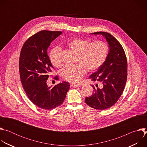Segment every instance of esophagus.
Instances as JSON below:
<instances>
[{
  "instance_id": "obj_1",
  "label": "esophagus",
  "mask_w": 147,
  "mask_h": 147,
  "mask_svg": "<svg viewBox=\"0 0 147 147\" xmlns=\"http://www.w3.org/2000/svg\"><path fill=\"white\" fill-rule=\"evenodd\" d=\"M80 86H81L80 84H71V87H74V88L80 87Z\"/></svg>"
}]
</instances>
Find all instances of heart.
<instances>
[{
    "label": "heart",
    "mask_w": 147,
    "mask_h": 147,
    "mask_svg": "<svg viewBox=\"0 0 147 147\" xmlns=\"http://www.w3.org/2000/svg\"><path fill=\"white\" fill-rule=\"evenodd\" d=\"M67 47L77 53L76 61L78 62L72 66H66L60 72L61 76L72 83L78 82L87 69L93 71L100 67L107 59L109 47L103 40L95 42L80 38L69 40L66 43ZM52 65L59 67L62 65L61 50L59 47L54 48L49 54Z\"/></svg>",
    "instance_id": "1"
}]
</instances>
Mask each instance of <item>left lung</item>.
Segmentation results:
<instances>
[{
	"instance_id": "8db88e82",
	"label": "left lung",
	"mask_w": 147,
	"mask_h": 147,
	"mask_svg": "<svg viewBox=\"0 0 147 147\" xmlns=\"http://www.w3.org/2000/svg\"><path fill=\"white\" fill-rule=\"evenodd\" d=\"M93 34H101L108 41L109 51L104 64L90 76L93 81H98L102 88L92 86L94 93L85 99L90 107L105 110L112 107L121 95L127 81V61L124 51L119 42L111 34L106 32H96Z\"/></svg>"
}]
</instances>
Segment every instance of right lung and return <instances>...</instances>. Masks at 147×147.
Here are the masks:
<instances>
[{
  "label": "right lung",
  "mask_w": 147,
  "mask_h": 147,
  "mask_svg": "<svg viewBox=\"0 0 147 147\" xmlns=\"http://www.w3.org/2000/svg\"><path fill=\"white\" fill-rule=\"evenodd\" d=\"M61 31L42 30L30 36L24 44L19 58L21 82L30 100L38 108L51 110L61 105L70 88L69 83L60 82L53 88L47 80L53 69L47 49ZM56 80L59 77H54Z\"/></svg>",
  "instance_id": "right-lung-1"
}]
</instances>
